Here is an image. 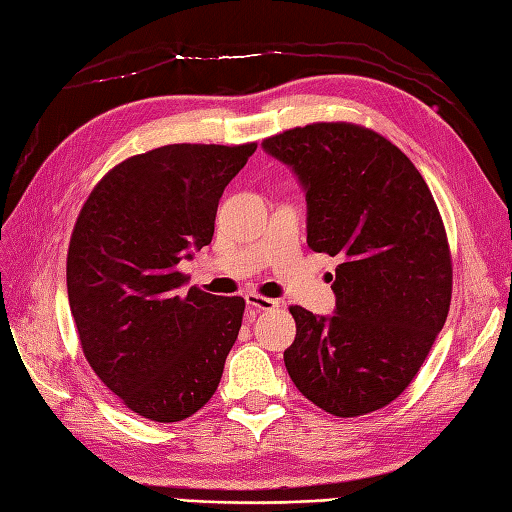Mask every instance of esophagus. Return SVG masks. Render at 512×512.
Here are the masks:
<instances>
[{"mask_svg":"<svg viewBox=\"0 0 512 512\" xmlns=\"http://www.w3.org/2000/svg\"><path fill=\"white\" fill-rule=\"evenodd\" d=\"M245 300L249 306H254L256 311H271V309H276V306H280L278 300L265 298V295H258V293H247Z\"/></svg>","mask_w":512,"mask_h":512,"instance_id":"34e87169","label":"esophagus"}]
</instances>
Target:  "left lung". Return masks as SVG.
I'll return each instance as SVG.
<instances>
[{
    "instance_id": "obj_1",
    "label": "left lung",
    "mask_w": 512,
    "mask_h": 512,
    "mask_svg": "<svg viewBox=\"0 0 512 512\" xmlns=\"http://www.w3.org/2000/svg\"><path fill=\"white\" fill-rule=\"evenodd\" d=\"M298 173L313 252L339 256L333 317L293 304L291 381L339 418L390 405L445 326L453 267L445 223L399 146L355 122H313L263 140Z\"/></svg>"
}]
</instances>
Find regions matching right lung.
Returning <instances> with one entry per match:
<instances>
[{
	"mask_svg": "<svg viewBox=\"0 0 512 512\" xmlns=\"http://www.w3.org/2000/svg\"><path fill=\"white\" fill-rule=\"evenodd\" d=\"M166 144L113 166L67 249V298L98 379L142 418L177 423L217 392L245 300L184 289L179 260L212 241L219 199L256 151Z\"/></svg>",
	"mask_w": 512,
	"mask_h": 512,
	"instance_id": "add662e5",
	"label": "right lung"
}]
</instances>
